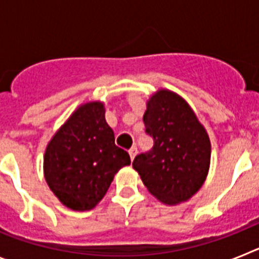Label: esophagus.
<instances>
[{"label": "esophagus", "instance_id": "esophagus-1", "mask_svg": "<svg viewBox=\"0 0 259 259\" xmlns=\"http://www.w3.org/2000/svg\"><path fill=\"white\" fill-rule=\"evenodd\" d=\"M128 153H130V157H131V161H134L135 157H136V154H137V148H136V146H132L131 149L128 150Z\"/></svg>", "mask_w": 259, "mask_h": 259}]
</instances>
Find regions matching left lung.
<instances>
[{
    "label": "left lung",
    "mask_w": 259,
    "mask_h": 259,
    "mask_svg": "<svg viewBox=\"0 0 259 259\" xmlns=\"http://www.w3.org/2000/svg\"><path fill=\"white\" fill-rule=\"evenodd\" d=\"M145 132L153 149L135 158L148 191L164 205H179L197 193L206 180L211 144L184 98L168 89H158L146 102Z\"/></svg>",
    "instance_id": "1"
}]
</instances>
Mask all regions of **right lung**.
Returning <instances> with one entry per match:
<instances>
[{
	"label": "right lung",
	"instance_id": "add662e5",
	"mask_svg": "<svg viewBox=\"0 0 259 259\" xmlns=\"http://www.w3.org/2000/svg\"><path fill=\"white\" fill-rule=\"evenodd\" d=\"M114 140L101 101L80 105L52 137L44 154V176L50 191L68 209H93L114 175L131 164L130 154Z\"/></svg>",
	"mask_w": 259,
	"mask_h": 259
}]
</instances>
